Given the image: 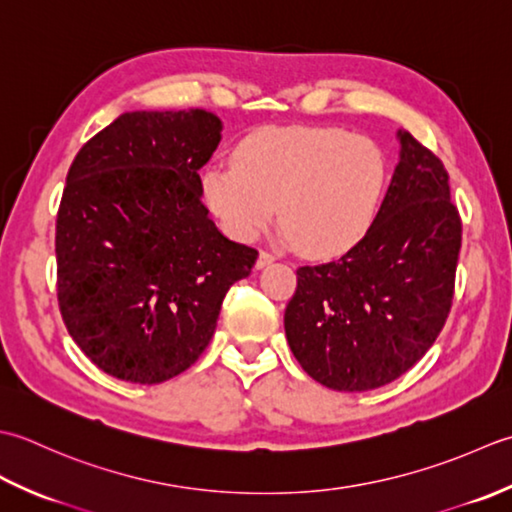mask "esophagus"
I'll use <instances>...</instances> for the list:
<instances>
[{
  "mask_svg": "<svg viewBox=\"0 0 512 512\" xmlns=\"http://www.w3.org/2000/svg\"><path fill=\"white\" fill-rule=\"evenodd\" d=\"M269 263H274V254H271V252H265V249H263V252L258 254L256 267H258V269H263V267H267Z\"/></svg>",
  "mask_w": 512,
  "mask_h": 512,
  "instance_id": "34e87169",
  "label": "esophagus"
}]
</instances>
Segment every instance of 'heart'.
<instances>
[{
  "label": "heart",
  "mask_w": 512,
  "mask_h": 512,
  "mask_svg": "<svg viewBox=\"0 0 512 512\" xmlns=\"http://www.w3.org/2000/svg\"><path fill=\"white\" fill-rule=\"evenodd\" d=\"M389 187L387 154L340 128L269 125L238 143L234 165L203 176L205 198L238 241L276 210L287 241L307 256H338L371 232Z\"/></svg>",
  "instance_id": "1"
}]
</instances>
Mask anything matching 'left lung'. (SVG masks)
I'll return each mask as SVG.
<instances>
[{"mask_svg":"<svg viewBox=\"0 0 512 512\" xmlns=\"http://www.w3.org/2000/svg\"><path fill=\"white\" fill-rule=\"evenodd\" d=\"M398 137L400 163L371 232L333 263L298 267L285 309L291 353L333 391L398 380L453 305L462 218L448 172L409 132Z\"/></svg>","mask_w":512,"mask_h":512,"instance_id":"left-lung-1","label":"left lung"}]
</instances>
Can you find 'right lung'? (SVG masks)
<instances>
[{"instance_id":"add662e5","label":"right lung","mask_w":512,"mask_h":512,"mask_svg":"<svg viewBox=\"0 0 512 512\" xmlns=\"http://www.w3.org/2000/svg\"><path fill=\"white\" fill-rule=\"evenodd\" d=\"M205 110L125 112L72 161L57 212V300L77 347L114 378L159 384L210 344L258 252L218 232L198 170L221 141Z\"/></svg>"}]
</instances>
